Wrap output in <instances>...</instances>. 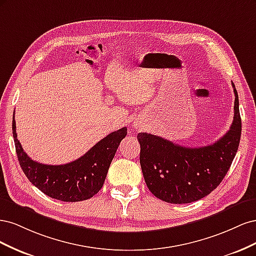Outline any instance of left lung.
Wrapping results in <instances>:
<instances>
[{
	"label": "left lung",
	"mask_w": 256,
	"mask_h": 256,
	"mask_svg": "<svg viewBox=\"0 0 256 256\" xmlns=\"http://www.w3.org/2000/svg\"><path fill=\"white\" fill-rule=\"evenodd\" d=\"M234 120L228 132L214 144L184 147L164 138L141 132L140 164L147 188L172 204H187L214 191L226 175L242 136L238 94L234 83Z\"/></svg>",
	"instance_id": "left-lung-1"
}]
</instances>
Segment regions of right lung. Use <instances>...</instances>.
<instances>
[{
  "instance_id": "right-lung-1",
  "label": "right lung",
  "mask_w": 256,
  "mask_h": 256,
  "mask_svg": "<svg viewBox=\"0 0 256 256\" xmlns=\"http://www.w3.org/2000/svg\"><path fill=\"white\" fill-rule=\"evenodd\" d=\"M12 134L20 166L28 180L52 198L80 202L92 198L102 188L115 152L127 134V128L113 131L82 157L62 166L42 164L28 156L17 138L14 114Z\"/></svg>"
}]
</instances>
